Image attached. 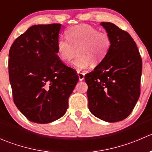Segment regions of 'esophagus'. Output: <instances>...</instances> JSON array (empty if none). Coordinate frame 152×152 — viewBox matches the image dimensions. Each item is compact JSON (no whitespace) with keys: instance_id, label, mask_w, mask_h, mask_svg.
I'll return each instance as SVG.
<instances>
[{"instance_id":"1","label":"esophagus","mask_w":152,"mask_h":152,"mask_svg":"<svg viewBox=\"0 0 152 152\" xmlns=\"http://www.w3.org/2000/svg\"><path fill=\"white\" fill-rule=\"evenodd\" d=\"M78 76H79V81H82L84 80L85 79V73L83 72H80V71H78Z\"/></svg>"}]
</instances>
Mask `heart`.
<instances>
[{"label":"heart","instance_id":"1","mask_svg":"<svg viewBox=\"0 0 152 152\" xmlns=\"http://www.w3.org/2000/svg\"><path fill=\"white\" fill-rule=\"evenodd\" d=\"M67 39H60L57 42L56 52L62 60L70 62L79 53L71 63L78 70L89 67L91 62L99 63L107 56L113 45L108 32L99 31L88 25L73 26L66 31Z\"/></svg>","mask_w":152,"mask_h":152}]
</instances>
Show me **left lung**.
<instances>
[{
    "label": "left lung",
    "instance_id": "1",
    "mask_svg": "<svg viewBox=\"0 0 152 152\" xmlns=\"http://www.w3.org/2000/svg\"><path fill=\"white\" fill-rule=\"evenodd\" d=\"M112 37L107 56L85 76L90 113L107 122L128 117L140 95L142 59L129 34L115 24L101 23Z\"/></svg>",
    "mask_w": 152,
    "mask_h": 152
}]
</instances>
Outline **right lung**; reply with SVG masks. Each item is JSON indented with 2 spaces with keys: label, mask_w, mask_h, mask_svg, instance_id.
Returning a JSON list of instances; mask_svg holds the SVG:
<instances>
[{
  "label": "right lung",
  "mask_w": 152,
  "mask_h": 152,
  "mask_svg": "<svg viewBox=\"0 0 152 152\" xmlns=\"http://www.w3.org/2000/svg\"><path fill=\"white\" fill-rule=\"evenodd\" d=\"M62 25H34L10 48L9 76L13 100L31 122L48 124L65 115L79 81L56 52Z\"/></svg>",
  "instance_id": "obj_1"
}]
</instances>
